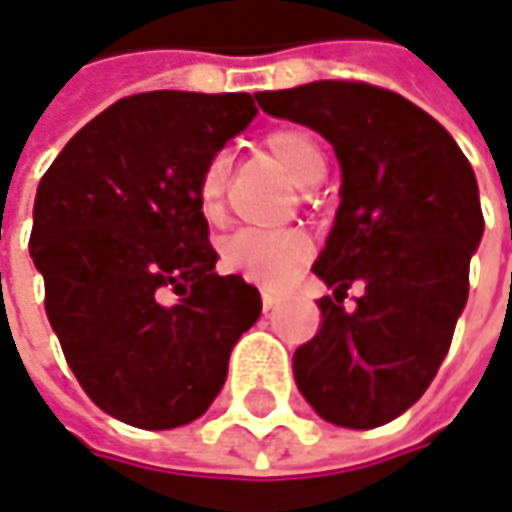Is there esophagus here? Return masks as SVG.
Returning a JSON list of instances; mask_svg holds the SVG:
<instances>
[{"mask_svg": "<svg viewBox=\"0 0 512 512\" xmlns=\"http://www.w3.org/2000/svg\"><path fill=\"white\" fill-rule=\"evenodd\" d=\"M260 302H263V310H272V307L278 304V296H275L272 290H263V293H260Z\"/></svg>", "mask_w": 512, "mask_h": 512, "instance_id": "34e87169", "label": "esophagus"}]
</instances>
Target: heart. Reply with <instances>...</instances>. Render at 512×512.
I'll return each instance as SVG.
<instances>
[{"instance_id": "1", "label": "heart", "mask_w": 512, "mask_h": 512, "mask_svg": "<svg viewBox=\"0 0 512 512\" xmlns=\"http://www.w3.org/2000/svg\"><path fill=\"white\" fill-rule=\"evenodd\" d=\"M263 146L269 155L281 163L290 178L302 187H313L325 178V152L313 134L302 128H278L266 134ZM228 169L231 161L225 152L210 155L199 178H196V208L208 219L219 222L225 213V187H228ZM310 240L307 234L287 228V231H255L240 228L231 237L222 240L219 260L228 272L243 275L246 281H255L263 287H284L304 263L310 260Z\"/></svg>"}]
</instances>
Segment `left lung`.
<instances>
[{"mask_svg":"<svg viewBox=\"0 0 512 512\" xmlns=\"http://www.w3.org/2000/svg\"><path fill=\"white\" fill-rule=\"evenodd\" d=\"M272 117L319 131L343 166V202L313 272L334 287L293 354L307 404L343 428H378L431 387L469 299L484 234L475 172L431 114L366 81L257 93ZM354 280L364 296L351 314Z\"/></svg>","mask_w":512,"mask_h":512,"instance_id":"8db88e82","label":"left lung"}]
</instances>
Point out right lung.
<instances>
[{
    "instance_id": "right-lung-1",
    "label": "right lung",
    "mask_w": 512,
    "mask_h": 512,
    "mask_svg": "<svg viewBox=\"0 0 512 512\" xmlns=\"http://www.w3.org/2000/svg\"><path fill=\"white\" fill-rule=\"evenodd\" d=\"M255 114L249 93L125 96L40 178L28 249L46 316L81 390L125 425L199 419L260 316L257 287L213 272L196 208L205 161Z\"/></svg>"
}]
</instances>
